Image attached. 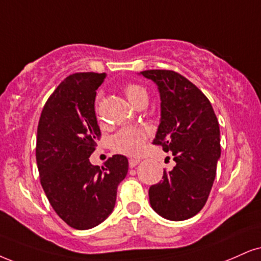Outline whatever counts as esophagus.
Returning a JSON list of instances; mask_svg holds the SVG:
<instances>
[{
  "instance_id": "obj_1",
  "label": "esophagus",
  "mask_w": 261,
  "mask_h": 261,
  "mask_svg": "<svg viewBox=\"0 0 261 261\" xmlns=\"http://www.w3.org/2000/svg\"><path fill=\"white\" fill-rule=\"evenodd\" d=\"M139 162H140L139 159H130L129 160V167H130V168H134V167H136Z\"/></svg>"
}]
</instances>
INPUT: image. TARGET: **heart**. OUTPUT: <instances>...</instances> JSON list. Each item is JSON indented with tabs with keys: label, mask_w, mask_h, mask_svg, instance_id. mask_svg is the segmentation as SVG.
I'll return each mask as SVG.
<instances>
[{
	"label": "heart",
	"mask_w": 261,
	"mask_h": 261,
	"mask_svg": "<svg viewBox=\"0 0 261 261\" xmlns=\"http://www.w3.org/2000/svg\"><path fill=\"white\" fill-rule=\"evenodd\" d=\"M125 96L132 105L136 106L143 100H147V93L145 88L139 85H129L124 89ZM100 96H98V101ZM147 138V130L143 128H123L115 134L111 139V145L117 152L125 155H139L144 147Z\"/></svg>",
	"instance_id": "heart-1"
}]
</instances>
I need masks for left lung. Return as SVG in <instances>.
<instances>
[{
    "label": "left lung",
    "instance_id": "1",
    "mask_svg": "<svg viewBox=\"0 0 261 261\" xmlns=\"http://www.w3.org/2000/svg\"><path fill=\"white\" fill-rule=\"evenodd\" d=\"M157 86L161 118L152 143L173 155L174 168L149 190L150 204L162 218L195 217L207 202L220 159L219 122L203 93L170 70L139 72Z\"/></svg>",
    "mask_w": 261,
    "mask_h": 261
}]
</instances>
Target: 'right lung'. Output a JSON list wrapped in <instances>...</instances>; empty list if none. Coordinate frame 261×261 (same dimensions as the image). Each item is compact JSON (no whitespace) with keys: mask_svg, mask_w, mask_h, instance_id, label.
Returning <instances> with one entry per match:
<instances>
[{"mask_svg":"<svg viewBox=\"0 0 261 261\" xmlns=\"http://www.w3.org/2000/svg\"><path fill=\"white\" fill-rule=\"evenodd\" d=\"M106 73L80 72L58 86L42 110L36 162L41 185L56 213L69 226L88 230L112 213L128 159L115 155L104 167L89 157L100 137L94 101Z\"/></svg>","mask_w":261,"mask_h":261,"instance_id":"add662e5","label":"right lung"}]
</instances>
